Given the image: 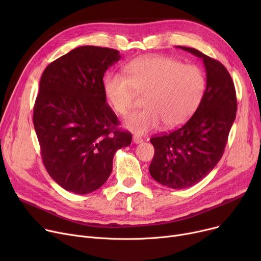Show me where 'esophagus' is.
I'll list each match as a JSON object with an SVG mask.
<instances>
[{"mask_svg": "<svg viewBox=\"0 0 261 261\" xmlns=\"http://www.w3.org/2000/svg\"><path fill=\"white\" fill-rule=\"evenodd\" d=\"M143 140L141 138H138V136H133V143L134 144H141Z\"/></svg>", "mask_w": 261, "mask_h": 261, "instance_id": "obj_1", "label": "esophagus"}]
</instances>
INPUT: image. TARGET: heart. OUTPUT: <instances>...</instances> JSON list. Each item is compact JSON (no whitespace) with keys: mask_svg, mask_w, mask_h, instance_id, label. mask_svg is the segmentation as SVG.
Masks as SVG:
<instances>
[{"mask_svg":"<svg viewBox=\"0 0 261 261\" xmlns=\"http://www.w3.org/2000/svg\"><path fill=\"white\" fill-rule=\"evenodd\" d=\"M125 68L127 76L119 73L106 76L103 91L109 103L122 116L130 111L134 90L145 92V108L123 122L135 134L156 130L162 122L167 128L181 126L202 99L205 78L196 65L166 56H149L130 61Z\"/></svg>","mask_w":261,"mask_h":261,"instance_id":"1","label":"heart"}]
</instances>
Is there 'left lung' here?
I'll list each match as a JSON object with an SVG mask.
<instances>
[{"instance_id": "8db88e82", "label": "left lung", "mask_w": 261, "mask_h": 261, "mask_svg": "<svg viewBox=\"0 0 261 261\" xmlns=\"http://www.w3.org/2000/svg\"><path fill=\"white\" fill-rule=\"evenodd\" d=\"M203 60L206 89L201 102L182 127L150 140L154 156L149 166L153 179L173 189L199 183L222 158L236 118L237 98L225 66L200 50L177 46Z\"/></svg>"}]
</instances>
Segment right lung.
Here are the masks:
<instances>
[{
	"label": "right lung",
	"mask_w": 261,
	"mask_h": 261,
	"mask_svg": "<svg viewBox=\"0 0 261 261\" xmlns=\"http://www.w3.org/2000/svg\"><path fill=\"white\" fill-rule=\"evenodd\" d=\"M120 59L113 48L86 45L49 63L40 80L34 127L53 180L78 195L102 186L118 149L132 134L107 103L103 75Z\"/></svg>",
	"instance_id": "right-lung-1"
}]
</instances>
